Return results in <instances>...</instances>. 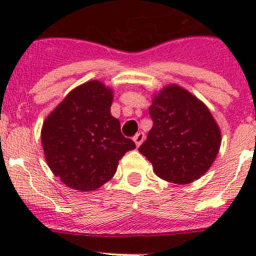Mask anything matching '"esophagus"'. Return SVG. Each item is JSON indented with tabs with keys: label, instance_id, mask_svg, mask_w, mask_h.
Returning <instances> with one entry per match:
<instances>
[{
	"label": "esophagus",
	"instance_id": "34e87169",
	"mask_svg": "<svg viewBox=\"0 0 256 256\" xmlns=\"http://www.w3.org/2000/svg\"><path fill=\"white\" fill-rule=\"evenodd\" d=\"M144 134L142 132H138L137 134L134 136V137H133V141H134V144L137 148H140V146H141V144L144 142Z\"/></svg>",
	"mask_w": 256,
	"mask_h": 256
}]
</instances>
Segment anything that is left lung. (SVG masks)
<instances>
[{"label":"left lung","mask_w":256,"mask_h":256,"mask_svg":"<svg viewBox=\"0 0 256 256\" xmlns=\"http://www.w3.org/2000/svg\"><path fill=\"white\" fill-rule=\"evenodd\" d=\"M152 128L138 151L158 177L187 184L204 176L220 148V130L209 108L177 84L164 87L148 108Z\"/></svg>","instance_id":"8db88e82"}]
</instances>
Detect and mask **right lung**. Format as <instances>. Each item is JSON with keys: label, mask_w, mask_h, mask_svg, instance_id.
<instances>
[{"label": "right lung", "mask_w": 256, "mask_h": 256, "mask_svg": "<svg viewBox=\"0 0 256 256\" xmlns=\"http://www.w3.org/2000/svg\"><path fill=\"white\" fill-rule=\"evenodd\" d=\"M112 91L100 80L74 88L46 118L40 132L46 162L76 191H94L112 180L119 160L136 148L110 112Z\"/></svg>", "instance_id": "1"}]
</instances>
